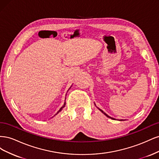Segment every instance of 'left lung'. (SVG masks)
<instances>
[{
  "label": "left lung",
  "mask_w": 159,
  "mask_h": 159,
  "mask_svg": "<svg viewBox=\"0 0 159 159\" xmlns=\"http://www.w3.org/2000/svg\"><path fill=\"white\" fill-rule=\"evenodd\" d=\"M99 109V110L101 111H102V113H103L104 115H106V116H107V117H109V118H111V119H114L113 118H112V117H109V115H107L106 113H105V112H103V111H102V109ZM121 121H122V120H121Z\"/></svg>",
  "instance_id": "1"
}]
</instances>
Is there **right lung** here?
Masks as SVG:
<instances>
[{"mask_svg":"<svg viewBox=\"0 0 159 159\" xmlns=\"http://www.w3.org/2000/svg\"><path fill=\"white\" fill-rule=\"evenodd\" d=\"M65 105H66V102H65V103H64V105H63V107H61V108H60V110H59V111H58V112H57V113H59V112H60V111H61V109H62V108H63V107H65Z\"/></svg>","mask_w":159,"mask_h":159,"instance_id":"obj_1","label":"right lung"}]
</instances>
